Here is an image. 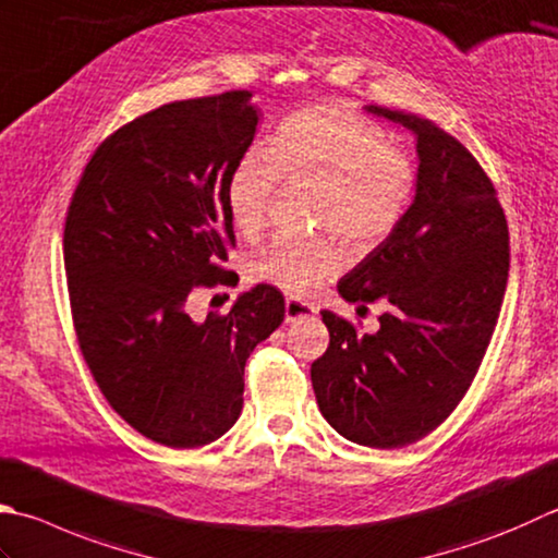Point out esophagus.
<instances>
[{"label":"esophagus","instance_id":"obj_1","mask_svg":"<svg viewBox=\"0 0 558 558\" xmlns=\"http://www.w3.org/2000/svg\"><path fill=\"white\" fill-rule=\"evenodd\" d=\"M316 312H319V307H316V304H312V302H307V300H298V298L286 300V322L288 324L307 319V316H314Z\"/></svg>","mask_w":558,"mask_h":558}]
</instances>
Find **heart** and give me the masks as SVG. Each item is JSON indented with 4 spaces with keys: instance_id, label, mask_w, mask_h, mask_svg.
Wrapping results in <instances>:
<instances>
[{
    "instance_id": "1",
    "label": "heart",
    "mask_w": 558,
    "mask_h": 558,
    "mask_svg": "<svg viewBox=\"0 0 558 558\" xmlns=\"http://www.w3.org/2000/svg\"><path fill=\"white\" fill-rule=\"evenodd\" d=\"M278 181L316 185V227H329L348 244L365 248L403 220L416 169L375 120L343 104H319L282 120L266 149H248L229 171L225 198L236 232L254 236L264 227ZM341 266L343 251L329 236H276L256 251L251 272L302 294Z\"/></svg>"
}]
</instances>
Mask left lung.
<instances>
[{
  "label": "left lung",
  "mask_w": 558,
  "mask_h": 558,
  "mask_svg": "<svg viewBox=\"0 0 558 558\" xmlns=\"http://www.w3.org/2000/svg\"><path fill=\"white\" fill-rule=\"evenodd\" d=\"M416 135V195L385 242L338 282L345 302H389L379 331L329 310L312 363L322 416L345 440L395 450L425 438L472 387L504 304L510 246L494 183L428 118L365 106Z\"/></svg>",
  "instance_id": "8db88e82"
}]
</instances>
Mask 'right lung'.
<instances>
[{
    "instance_id": "add662e5",
    "label": "right lung",
    "mask_w": 558,
    "mask_h": 558,
    "mask_svg": "<svg viewBox=\"0 0 558 558\" xmlns=\"http://www.w3.org/2000/svg\"><path fill=\"white\" fill-rule=\"evenodd\" d=\"M258 125L251 92L163 104L96 147L64 220L80 351L113 411L159 445L193 450L236 423L251 351L286 319L272 286L227 314H189L193 290L234 286L227 179Z\"/></svg>"
}]
</instances>
